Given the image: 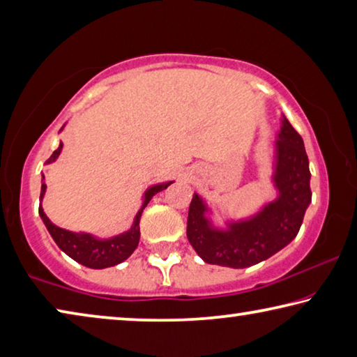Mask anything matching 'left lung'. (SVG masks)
<instances>
[{"label": "left lung", "instance_id": "1", "mask_svg": "<svg viewBox=\"0 0 357 357\" xmlns=\"http://www.w3.org/2000/svg\"><path fill=\"white\" fill-rule=\"evenodd\" d=\"M274 185L279 195L250 219L215 228L208 206L193 193L187 217V239L209 264L243 269L268 259L296 238L312 202L309 157L302 137L283 116L275 142Z\"/></svg>", "mask_w": 357, "mask_h": 357}]
</instances>
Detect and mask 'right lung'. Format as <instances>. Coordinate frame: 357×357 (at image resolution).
Segmentation results:
<instances>
[{"label": "right lung", "instance_id": "obj_1", "mask_svg": "<svg viewBox=\"0 0 357 357\" xmlns=\"http://www.w3.org/2000/svg\"><path fill=\"white\" fill-rule=\"evenodd\" d=\"M61 149H63V143H59L58 149L53 151L50 159H48L45 164H52V162H55L58 159L59 153H61ZM42 181H44V174H42ZM172 183L173 181H170V183L151 185L149 189L144 192L143 204L140 211L137 213L130 229L110 239H99L89 233H74V231H69V229L59 228L55 225V223L50 222V219L45 215L44 209H42V206H39V215L40 219L44 220L48 233L52 234L53 241H55L56 245L66 253V255H69L72 259H75L77 263H80L91 269L110 268V266L123 263L124 259H128L132 253H134V250L138 245V241H140V217H142L143 209L146 208V204L157 192L167 189ZM45 189H47L45 183H42L40 202L45 195Z\"/></svg>", "mask_w": 357, "mask_h": 357}]
</instances>
